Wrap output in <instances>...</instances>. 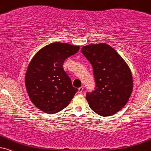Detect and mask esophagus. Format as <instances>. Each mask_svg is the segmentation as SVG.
<instances>
[{
    "label": "esophagus",
    "mask_w": 151,
    "mask_h": 151,
    "mask_svg": "<svg viewBox=\"0 0 151 151\" xmlns=\"http://www.w3.org/2000/svg\"><path fill=\"white\" fill-rule=\"evenodd\" d=\"M83 89H84V87H83V86H81V87H80V88H78V93H82V92H83Z\"/></svg>",
    "instance_id": "34e87169"
}]
</instances>
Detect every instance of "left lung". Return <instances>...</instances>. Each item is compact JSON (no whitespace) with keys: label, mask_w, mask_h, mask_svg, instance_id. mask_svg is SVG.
Returning a JSON list of instances; mask_svg holds the SVG:
<instances>
[{"label":"left lung","mask_w":151,"mask_h":151,"mask_svg":"<svg viewBox=\"0 0 151 151\" xmlns=\"http://www.w3.org/2000/svg\"><path fill=\"white\" fill-rule=\"evenodd\" d=\"M82 53L93 68L94 90L87 92L90 108L100 116H108L128 103L133 88L130 69L114 48L106 44L83 46Z\"/></svg>","instance_id":"obj_1"}]
</instances>
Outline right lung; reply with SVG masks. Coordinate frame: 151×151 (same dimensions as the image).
I'll return each instance as SVG.
<instances>
[{
  "label": "right lung",
  "mask_w": 151,
  "mask_h": 151,
  "mask_svg": "<svg viewBox=\"0 0 151 151\" xmlns=\"http://www.w3.org/2000/svg\"><path fill=\"white\" fill-rule=\"evenodd\" d=\"M80 46L55 42L42 48L29 64L25 83L30 101L37 108L55 114L67 107L78 91L64 70L66 58L77 53Z\"/></svg>",
  "instance_id": "obj_1"
}]
</instances>
